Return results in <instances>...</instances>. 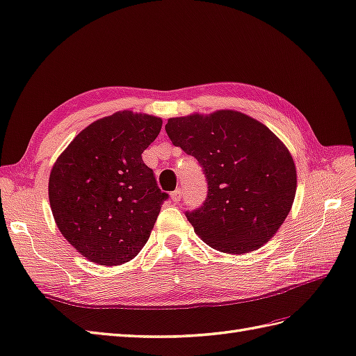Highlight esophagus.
I'll return each mask as SVG.
<instances>
[{
    "label": "esophagus",
    "mask_w": 356,
    "mask_h": 356,
    "mask_svg": "<svg viewBox=\"0 0 356 356\" xmlns=\"http://www.w3.org/2000/svg\"><path fill=\"white\" fill-rule=\"evenodd\" d=\"M171 198H172V202L179 203V202H180V198H181V189H180V188H177L176 191H172V193H171Z\"/></svg>",
    "instance_id": "34e87169"
}]
</instances>
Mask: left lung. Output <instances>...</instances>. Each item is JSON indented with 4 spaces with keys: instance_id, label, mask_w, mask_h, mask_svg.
<instances>
[{
    "instance_id": "obj_1",
    "label": "left lung",
    "mask_w": 356,
    "mask_h": 356,
    "mask_svg": "<svg viewBox=\"0 0 356 356\" xmlns=\"http://www.w3.org/2000/svg\"><path fill=\"white\" fill-rule=\"evenodd\" d=\"M167 135L200 163L208 184L202 206L185 212L212 249L241 254L259 249L282 226L297 177L290 152L244 113L218 111L168 120Z\"/></svg>"
}]
</instances>
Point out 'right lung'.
Listing matches in <instances>:
<instances>
[{
  "instance_id": "right-lung-1",
  "label": "right lung",
  "mask_w": 356,
  "mask_h": 356,
  "mask_svg": "<svg viewBox=\"0 0 356 356\" xmlns=\"http://www.w3.org/2000/svg\"><path fill=\"white\" fill-rule=\"evenodd\" d=\"M162 120L122 111L74 138L49 175V204L62 235L89 261L120 266L150 238L168 194L143 153Z\"/></svg>"
}]
</instances>
